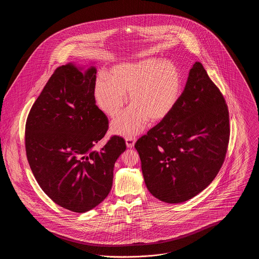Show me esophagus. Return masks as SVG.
I'll return each mask as SVG.
<instances>
[{"label":"esophagus","instance_id":"1","mask_svg":"<svg viewBox=\"0 0 259 259\" xmlns=\"http://www.w3.org/2000/svg\"><path fill=\"white\" fill-rule=\"evenodd\" d=\"M126 142V147L128 148H134L135 145L136 139L135 138H126L125 140Z\"/></svg>","mask_w":259,"mask_h":259}]
</instances>
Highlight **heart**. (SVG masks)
I'll return each instance as SVG.
<instances>
[{"label":"heart","instance_id":"1","mask_svg":"<svg viewBox=\"0 0 259 259\" xmlns=\"http://www.w3.org/2000/svg\"><path fill=\"white\" fill-rule=\"evenodd\" d=\"M183 91L180 69L169 61L145 59L113 66L109 78L100 75L94 85L99 108L111 118L123 108L125 97L131 108L111 123L113 134L133 137L149 121L164 120L176 108Z\"/></svg>","mask_w":259,"mask_h":259}]
</instances>
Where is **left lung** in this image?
<instances>
[{"instance_id": "1", "label": "left lung", "mask_w": 259, "mask_h": 259, "mask_svg": "<svg viewBox=\"0 0 259 259\" xmlns=\"http://www.w3.org/2000/svg\"><path fill=\"white\" fill-rule=\"evenodd\" d=\"M228 113L221 91L195 62L174 111L136 143L145 184L154 197L183 203L212 182L227 150Z\"/></svg>"}]
</instances>
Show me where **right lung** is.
Returning <instances> with one entry per match:
<instances>
[{"label":"right lung","instance_id":"1","mask_svg":"<svg viewBox=\"0 0 259 259\" xmlns=\"http://www.w3.org/2000/svg\"><path fill=\"white\" fill-rule=\"evenodd\" d=\"M68 63L57 68L33 105L25 147L37 184L57 205L74 212L95 208L112 186L113 167L126 145L117 136L95 149L108 130L96 106V67Z\"/></svg>","mask_w":259,"mask_h":259}]
</instances>
